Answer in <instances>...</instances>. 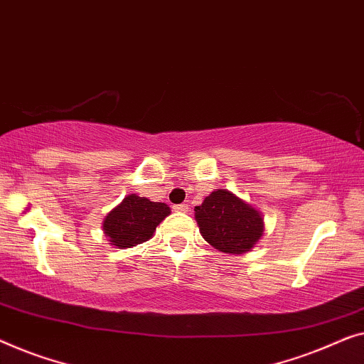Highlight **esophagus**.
Segmentation results:
<instances>
[{"mask_svg": "<svg viewBox=\"0 0 364 364\" xmlns=\"http://www.w3.org/2000/svg\"><path fill=\"white\" fill-rule=\"evenodd\" d=\"M173 209H175L176 213H188L189 211L188 204H175V206H173Z\"/></svg>", "mask_w": 364, "mask_h": 364, "instance_id": "1", "label": "esophagus"}]
</instances>
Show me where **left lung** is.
<instances>
[{
  "label": "left lung",
  "instance_id": "obj_1",
  "mask_svg": "<svg viewBox=\"0 0 364 364\" xmlns=\"http://www.w3.org/2000/svg\"><path fill=\"white\" fill-rule=\"evenodd\" d=\"M194 218L204 240L226 254L249 252L264 234L262 214L228 189L204 198Z\"/></svg>",
  "mask_w": 364,
  "mask_h": 364
}]
</instances>
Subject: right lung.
I'll return each instance as SVG.
<instances>
[{"label": "right lung", "mask_w": 364, "mask_h": 364, "mask_svg": "<svg viewBox=\"0 0 364 364\" xmlns=\"http://www.w3.org/2000/svg\"><path fill=\"white\" fill-rule=\"evenodd\" d=\"M170 213L165 203H153L136 194H129L105 216L104 232L115 247H133L150 239L158 224Z\"/></svg>", "instance_id": "1"}]
</instances>
